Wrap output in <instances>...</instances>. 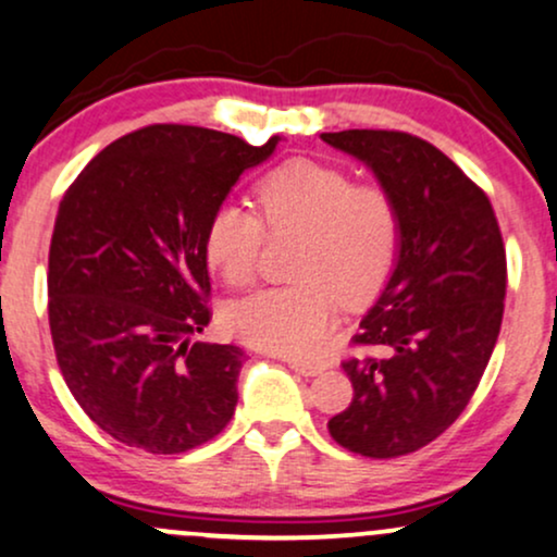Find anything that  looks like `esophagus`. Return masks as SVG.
Here are the masks:
<instances>
[{
    "label": "esophagus",
    "mask_w": 557,
    "mask_h": 557,
    "mask_svg": "<svg viewBox=\"0 0 557 557\" xmlns=\"http://www.w3.org/2000/svg\"><path fill=\"white\" fill-rule=\"evenodd\" d=\"M287 366L293 368V371L304 373V376H317V373L324 371V366L317 363V360H300V358H287Z\"/></svg>",
    "instance_id": "obj_1"
}]
</instances>
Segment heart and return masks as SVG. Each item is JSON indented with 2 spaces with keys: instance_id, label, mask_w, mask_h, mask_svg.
<instances>
[{
  "instance_id": "heart-1",
  "label": "heart",
  "mask_w": 557,
  "mask_h": 557,
  "mask_svg": "<svg viewBox=\"0 0 557 557\" xmlns=\"http://www.w3.org/2000/svg\"><path fill=\"white\" fill-rule=\"evenodd\" d=\"M259 216L220 202L205 223V257L227 285L244 287L259 272L264 222L270 233H304L290 287H267L225 306L227 332L267 352L308 358L326 343L343 300L360 308L384 290L399 259L401 220L379 184H355L343 169L296 158L253 186Z\"/></svg>"
}]
</instances>
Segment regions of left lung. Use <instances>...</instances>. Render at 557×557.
Instances as JSON below:
<instances>
[{"instance_id": "8db88e82", "label": "left lung", "mask_w": 557, "mask_h": 557, "mask_svg": "<svg viewBox=\"0 0 557 557\" xmlns=\"http://www.w3.org/2000/svg\"><path fill=\"white\" fill-rule=\"evenodd\" d=\"M392 194L399 259L345 360L352 401L330 420L339 446L392 459L438 438L472 399L498 343L506 249L491 199L438 147L407 132L321 134Z\"/></svg>"}]
</instances>
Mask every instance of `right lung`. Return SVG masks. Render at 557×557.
Returning a JSON list of instances; mask_svg holds the SVG:
<instances>
[{
	"instance_id": "right-lung-1",
	"label": "right lung",
	"mask_w": 557,
	"mask_h": 557,
	"mask_svg": "<svg viewBox=\"0 0 557 557\" xmlns=\"http://www.w3.org/2000/svg\"><path fill=\"white\" fill-rule=\"evenodd\" d=\"M253 147L156 124L100 150L59 202L49 251L57 363L87 418L126 446L181 454L231 423L244 350L191 343L210 324L205 223Z\"/></svg>"
}]
</instances>
